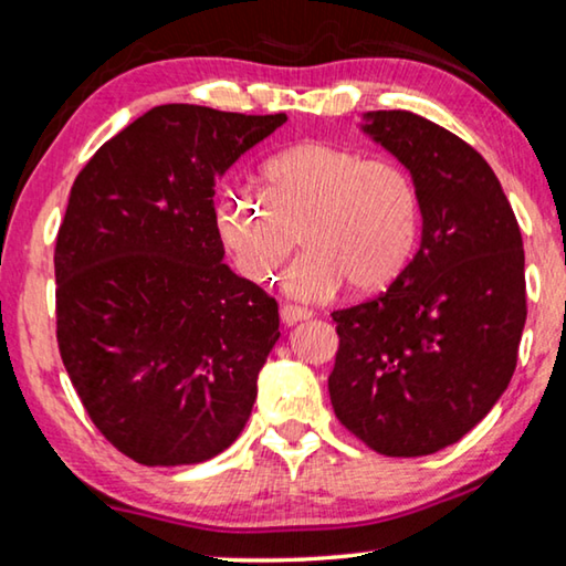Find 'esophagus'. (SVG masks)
<instances>
[{"mask_svg":"<svg viewBox=\"0 0 566 566\" xmlns=\"http://www.w3.org/2000/svg\"><path fill=\"white\" fill-rule=\"evenodd\" d=\"M280 317L284 324H296V322L310 319L312 310H306V306H296V304H284L280 310Z\"/></svg>","mask_w":566,"mask_h":566,"instance_id":"34e87169","label":"esophagus"}]
</instances>
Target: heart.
I'll use <instances>...</instances> for the list:
<instances>
[{
	"instance_id": "heart-1",
	"label": "heart",
	"mask_w": 566,
	"mask_h": 566,
	"mask_svg": "<svg viewBox=\"0 0 566 566\" xmlns=\"http://www.w3.org/2000/svg\"><path fill=\"white\" fill-rule=\"evenodd\" d=\"M254 185L256 197L222 199L219 229L237 270L256 284L272 280L296 237L306 254L286 274V292L302 300H324L342 282L354 294L387 290L415 254L419 189L397 161L300 142L266 159Z\"/></svg>"
}]
</instances>
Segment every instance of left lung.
<instances>
[{
  "label": "left lung",
  "instance_id": "8db88e82",
  "mask_svg": "<svg viewBox=\"0 0 566 566\" xmlns=\"http://www.w3.org/2000/svg\"><path fill=\"white\" fill-rule=\"evenodd\" d=\"M361 132L415 179L421 242L387 292L332 312L329 397L369 449L424 457L510 387L526 322L522 232L492 167L457 134L401 109L367 112Z\"/></svg>",
  "mask_w": 566,
  "mask_h": 566
}]
</instances>
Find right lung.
Here are the masks:
<instances>
[{"label": "right lung", "instance_id": "right-lung-1", "mask_svg": "<svg viewBox=\"0 0 566 566\" xmlns=\"http://www.w3.org/2000/svg\"><path fill=\"white\" fill-rule=\"evenodd\" d=\"M284 122L161 104L74 179L54 249L56 342L94 427L134 462H207L252 415L280 312L224 264L214 185Z\"/></svg>", "mask_w": 566, "mask_h": 566}]
</instances>
